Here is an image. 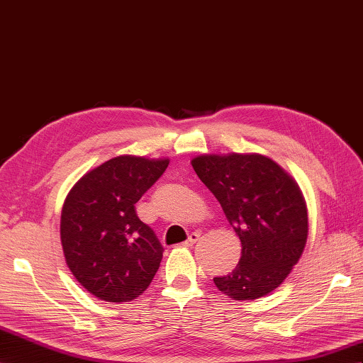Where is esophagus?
<instances>
[{
    "label": "esophagus",
    "instance_id": "obj_1",
    "mask_svg": "<svg viewBox=\"0 0 363 363\" xmlns=\"http://www.w3.org/2000/svg\"><path fill=\"white\" fill-rule=\"evenodd\" d=\"M200 240V233H197V232H192L189 237H188V240H186L184 242H183V246H192V244H195Z\"/></svg>",
    "mask_w": 363,
    "mask_h": 363
}]
</instances>
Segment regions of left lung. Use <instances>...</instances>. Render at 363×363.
<instances>
[{
    "label": "left lung",
    "mask_w": 363,
    "mask_h": 363,
    "mask_svg": "<svg viewBox=\"0 0 363 363\" xmlns=\"http://www.w3.org/2000/svg\"><path fill=\"white\" fill-rule=\"evenodd\" d=\"M241 241V258L215 286L235 301L266 296L306 249L308 213L299 184L262 154H201L191 160Z\"/></svg>",
    "instance_id": "1"
}]
</instances>
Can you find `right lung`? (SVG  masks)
<instances>
[{
    "label": "right lung",
    "instance_id": "add662e5",
    "mask_svg": "<svg viewBox=\"0 0 363 363\" xmlns=\"http://www.w3.org/2000/svg\"><path fill=\"white\" fill-rule=\"evenodd\" d=\"M168 164L169 159L117 155L85 172L67 194L61 212L65 262L97 299L130 302L157 273L163 247L134 204Z\"/></svg>",
    "mask_w": 363,
    "mask_h": 363
}]
</instances>
